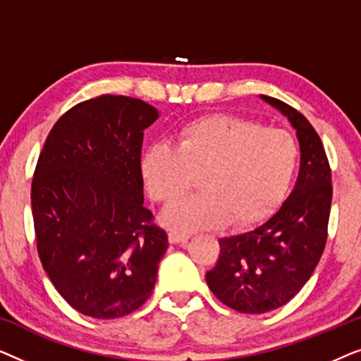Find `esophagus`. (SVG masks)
<instances>
[{"mask_svg":"<svg viewBox=\"0 0 361 361\" xmlns=\"http://www.w3.org/2000/svg\"><path fill=\"white\" fill-rule=\"evenodd\" d=\"M190 238L189 233H182V231H171L169 233V241L172 245H177V243H184Z\"/></svg>","mask_w":361,"mask_h":361,"instance_id":"1","label":"esophagus"}]
</instances>
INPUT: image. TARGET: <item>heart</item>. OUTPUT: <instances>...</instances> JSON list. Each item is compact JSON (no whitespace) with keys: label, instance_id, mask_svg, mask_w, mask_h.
Masks as SVG:
<instances>
[{"label":"heart","instance_id":"b5f03b06","mask_svg":"<svg viewBox=\"0 0 361 361\" xmlns=\"http://www.w3.org/2000/svg\"><path fill=\"white\" fill-rule=\"evenodd\" d=\"M299 151L284 130L263 128L235 116L215 115L190 121L177 133V147L162 142L146 149L141 174L157 204L171 205L162 220L176 230L215 228L226 224L253 226L269 216L288 192Z\"/></svg>","mask_w":361,"mask_h":361}]
</instances>
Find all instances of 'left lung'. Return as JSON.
Instances as JSON below:
<instances>
[{"mask_svg":"<svg viewBox=\"0 0 361 361\" xmlns=\"http://www.w3.org/2000/svg\"><path fill=\"white\" fill-rule=\"evenodd\" d=\"M263 102L288 118L300 147L293 192L273 216L246 233L220 238V256L205 274L212 293L243 314H264L289 302L312 276L327 241L332 172L307 118L276 98Z\"/></svg>","mask_w":361,"mask_h":361,"instance_id":"obj_1","label":"left lung"}]
</instances>
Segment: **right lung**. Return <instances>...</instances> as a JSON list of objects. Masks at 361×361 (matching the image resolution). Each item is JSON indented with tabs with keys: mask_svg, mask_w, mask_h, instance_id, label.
<instances>
[{
	"mask_svg": "<svg viewBox=\"0 0 361 361\" xmlns=\"http://www.w3.org/2000/svg\"><path fill=\"white\" fill-rule=\"evenodd\" d=\"M157 118L137 98H92L59 118L39 156L31 187L39 258L57 293L88 317H123L156 284L169 241L145 207L141 146Z\"/></svg>",
	"mask_w": 361,
	"mask_h": 361,
	"instance_id": "1",
	"label": "right lung"
}]
</instances>
